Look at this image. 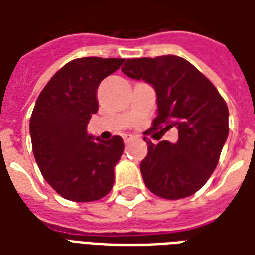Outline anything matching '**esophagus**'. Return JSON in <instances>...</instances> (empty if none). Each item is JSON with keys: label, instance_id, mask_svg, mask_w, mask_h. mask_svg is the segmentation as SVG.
I'll return each instance as SVG.
<instances>
[{"label": "esophagus", "instance_id": "obj_1", "mask_svg": "<svg viewBox=\"0 0 255 255\" xmlns=\"http://www.w3.org/2000/svg\"><path fill=\"white\" fill-rule=\"evenodd\" d=\"M123 139H124V142H126V143H129L131 140H133V139H135V135H131V133H126V135L123 136Z\"/></svg>", "mask_w": 255, "mask_h": 255}]
</instances>
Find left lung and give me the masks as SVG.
Returning a JSON list of instances; mask_svg holds the SVG:
<instances>
[{
    "label": "left lung",
    "instance_id": "obj_1",
    "mask_svg": "<svg viewBox=\"0 0 255 255\" xmlns=\"http://www.w3.org/2000/svg\"><path fill=\"white\" fill-rule=\"evenodd\" d=\"M122 71L155 90L153 129L175 127L179 133L176 143L147 140L140 162L146 187L165 199L190 197L217 166L230 131L228 106L213 83L179 56L128 58Z\"/></svg>",
    "mask_w": 255,
    "mask_h": 255
}]
</instances>
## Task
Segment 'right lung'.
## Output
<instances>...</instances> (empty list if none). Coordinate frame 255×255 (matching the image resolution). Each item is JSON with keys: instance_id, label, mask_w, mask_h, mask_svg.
Here are the masks:
<instances>
[{"instance_id": "obj_1", "label": "right lung", "mask_w": 255, "mask_h": 255, "mask_svg": "<svg viewBox=\"0 0 255 255\" xmlns=\"http://www.w3.org/2000/svg\"><path fill=\"white\" fill-rule=\"evenodd\" d=\"M123 63L124 58L72 60L36 100L30 119L34 157L42 176L65 199L91 202L113 187L124 142L120 136L94 138L87 133V124L98 112V86Z\"/></svg>"}]
</instances>
